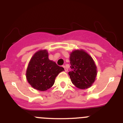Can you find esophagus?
Segmentation results:
<instances>
[{
  "instance_id": "34e87169",
  "label": "esophagus",
  "mask_w": 123,
  "mask_h": 123,
  "mask_svg": "<svg viewBox=\"0 0 123 123\" xmlns=\"http://www.w3.org/2000/svg\"><path fill=\"white\" fill-rule=\"evenodd\" d=\"M63 67L64 68V69H65V71H66V72H67V71H68V68H67V67H66V66L63 65Z\"/></svg>"
}]
</instances>
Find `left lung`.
<instances>
[{"label": "left lung", "instance_id": "1", "mask_svg": "<svg viewBox=\"0 0 123 123\" xmlns=\"http://www.w3.org/2000/svg\"><path fill=\"white\" fill-rule=\"evenodd\" d=\"M69 60L71 71L68 74L72 83L81 89L90 87L97 76V67L92 57L83 50H76L70 54Z\"/></svg>", "mask_w": 123, "mask_h": 123}]
</instances>
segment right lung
Returning a JSON list of instances; mask_svg holds the SVG:
<instances>
[{"label":"right lung","instance_id":"1","mask_svg":"<svg viewBox=\"0 0 123 123\" xmlns=\"http://www.w3.org/2000/svg\"><path fill=\"white\" fill-rule=\"evenodd\" d=\"M63 70V67L49 59L46 50H41L34 54L28 64L27 81L36 89L47 91L54 85L56 76Z\"/></svg>","mask_w":123,"mask_h":123}]
</instances>
